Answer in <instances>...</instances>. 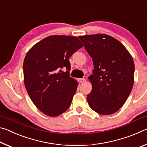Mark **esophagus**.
<instances>
[{
    "label": "esophagus",
    "instance_id": "34e87169",
    "mask_svg": "<svg viewBox=\"0 0 147 147\" xmlns=\"http://www.w3.org/2000/svg\"><path fill=\"white\" fill-rule=\"evenodd\" d=\"M78 81L79 83H84V82L86 81V79L85 78H78Z\"/></svg>",
    "mask_w": 147,
    "mask_h": 147
}]
</instances>
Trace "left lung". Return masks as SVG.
<instances>
[{
    "label": "left lung",
    "instance_id": "8db88e82",
    "mask_svg": "<svg viewBox=\"0 0 147 147\" xmlns=\"http://www.w3.org/2000/svg\"><path fill=\"white\" fill-rule=\"evenodd\" d=\"M93 59V74L89 76L92 90L87 96L90 108L100 115L117 111L127 100L134 82V62L117 39L103 34L80 36Z\"/></svg>",
    "mask_w": 147,
    "mask_h": 147
}]
</instances>
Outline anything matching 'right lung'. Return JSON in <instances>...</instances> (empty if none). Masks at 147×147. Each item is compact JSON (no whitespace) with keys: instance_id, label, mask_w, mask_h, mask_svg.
Wrapping results in <instances>:
<instances>
[{"instance_id":"obj_1","label":"right lung","mask_w":147,"mask_h":147,"mask_svg":"<svg viewBox=\"0 0 147 147\" xmlns=\"http://www.w3.org/2000/svg\"><path fill=\"white\" fill-rule=\"evenodd\" d=\"M82 47L76 37L50 36L27 53L23 62L24 85L34 105L45 115H60L71 106L78 83L69 76V59ZM63 67L65 71H61Z\"/></svg>"}]
</instances>
